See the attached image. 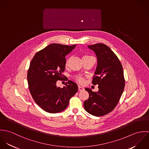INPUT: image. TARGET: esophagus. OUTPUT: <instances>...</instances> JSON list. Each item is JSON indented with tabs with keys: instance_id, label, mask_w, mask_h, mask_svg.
<instances>
[{
	"instance_id": "34e87169",
	"label": "esophagus",
	"mask_w": 149,
	"mask_h": 149,
	"mask_svg": "<svg viewBox=\"0 0 149 149\" xmlns=\"http://www.w3.org/2000/svg\"><path fill=\"white\" fill-rule=\"evenodd\" d=\"M78 88H79V91H80L84 90V88H83V86H80V85H79V86H78Z\"/></svg>"
}]
</instances>
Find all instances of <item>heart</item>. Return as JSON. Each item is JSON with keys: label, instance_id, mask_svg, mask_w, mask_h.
<instances>
[{"label": "heart", "instance_id": "obj_1", "mask_svg": "<svg viewBox=\"0 0 149 149\" xmlns=\"http://www.w3.org/2000/svg\"><path fill=\"white\" fill-rule=\"evenodd\" d=\"M89 57V56H84L83 57ZM68 60H67L66 61V63H65V65H68ZM77 81H78L79 83H81L83 82V79L82 78H81V77H79V78L77 79Z\"/></svg>", "mask_w": 149, "mask_h": 149}]
</instances>
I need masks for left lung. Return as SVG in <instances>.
Instances as JSON below:
<instances>
[{
  "label": "left lung",
  "instance_id": "8db88e82",
  "mask_svg": "<svg viewBox=\"0 0 149 149\" xmlns=\"http://www.w3.org/2000/svg\"><path fill=\"white\" fill-rule=\"evenodd\" d=\"M97 57V66L93 85L98 84L99 91L93 92L85 88L89 98L84 103L85 111L89 113L100 116L111 112L118 103L123 92L125 81L122 65L116 54L106 45L96 43L88 45Z\"/></svg>",
  "mask_w": 149,
  "mask_h": 149
}]
</instances>
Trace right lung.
<instances>
[{
  "mask_svg": "<svg viewBox=\"0 0 149 149\" xmlns=\"http://www.w3.org/2000/svg\"><path fill=\"white\" fill-rule=\"evenodd\" d=\"M76 46L50 44L37 52L30 63L27 72L29 90L36 103L46 112L54 113L64 111L78 91L76 83L71 80L63 88L56 85L63 77L65 56Z\"/></svg>",
  "mask_w": 149,
  "mask_h": 149,
  "instance_id": "add662e5",
  "label": "right lung"
}]
</instances>
